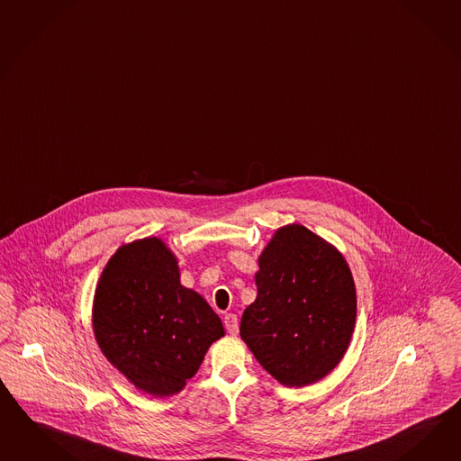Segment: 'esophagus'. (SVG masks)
Listing matches in <instances>:
<instances>
[{
  "label": "esophagus",
  "mask_w": 461,
  "mask_h": 461,
  "mask_svg": "<svg viewBox=\"0 0 461 461\" xmlns=\"http://www.w3.org/2000/svg\"><path fill=\"white\" fill-rule=\"evenodd\" d=\"M224 327L228 330V334L231 336H237L238 334V319L235 313H226L223 319Z\"/></svg>",
  "instance_id": "esophagus-1"
}]
</instances>
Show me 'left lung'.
Returning <instances> with one entry per match:
<instances>
[{
  "mask_svg": "<svg viewBox=\"0 0 461 461\" xmlns=\"http://www.w3.org/2000/svg\"><path fill=\"white\" fill-rule=\"evenodd\" d=\"M258 295L243 312L240 336L282 384L321 381L344 357L357 297L346 258L302 224H286L258 258Z\"/></svg>",
  "mask_w": 461,
  "mask_h": 461,
  "instance_id": "1",
  "label": "left lung"
}]
</instances>
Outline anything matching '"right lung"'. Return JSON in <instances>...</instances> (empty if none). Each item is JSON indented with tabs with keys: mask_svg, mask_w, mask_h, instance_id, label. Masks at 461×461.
I'll use <instances>...</instances> for the list:
<instances>
[{
	"mask_svg": "<svg viewBox=\"0 0 461 461\" xmlns=\"http://www.w3.org/2000/svg\"><path fill=\"white\" fill-rule=\"evenodd\" d=\"M100 350L150 396H171L198 373L224 336L221 319L181 285L173 251L159 238L122 245L100 275L92 312Z\"/></svg>",
	"mask_w": 461,
	"mask_h": 461,
	"instance_id": "obj_1",
	"label": "right lung"
}]
</instances>
